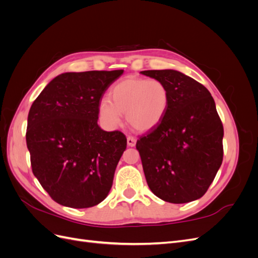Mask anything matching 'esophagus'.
<instances>
[{"label":"esophagus","instance_id":"obj_1","mask_svg":"<svg viewBox=\"0 0 258 258\" xmlns=\"http://www.w3.org/2000/svg\"><path fill=\"white\" fill-rule=\"evenodd\" d=\"M136 143H137V140H136L135 137L129 136V137L127 138V144H128V146L134 147V146L136 145Z\"/></svg>","mask_w":258,"mask_h":258}]
</instances>
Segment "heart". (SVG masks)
Wrapping results in <instances>:
<instances>
[{
	"label": "heart",
	"mask_w": 258,
	"mask_h": 258,
	"mask_svg": "<svg viewBox=\"0 0 258 258\" xmlns=\"http://www.w3.org/2000/svg\"><path fill=\"white\" fill-rule=\"evenodd\" d=\"M170 103V92L161 81L127 76L111 89V99L99 103V114L106 126L114 128L126 114L130 126L138 131H150L165 117Z\"/></svg>",
	"instance_id": "b5f03b06"
}]
</instances>
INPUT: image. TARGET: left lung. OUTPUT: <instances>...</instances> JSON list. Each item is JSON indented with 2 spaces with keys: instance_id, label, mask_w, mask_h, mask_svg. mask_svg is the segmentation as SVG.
Wrapping results in <instances>:
<instances>
[{
  "instance_id": "1",
  "label": "left lung",
  "mask_w": 258,
  "mask_h": 258,
  "mask_svg": "<svg viewBox=\"0 0 258 258\" xmlns=\"http://www.w3.org/2000/svg\"><path fill=\"white\" fill-rule=\"evenodd\" d=\"M141 74L161 81L170 92L161 122L137 141L147 185L171 204L197 200L223 161L224 128L214 99L204 85L175 70Z\"/></svg>"
}]
</instances>
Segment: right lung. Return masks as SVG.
<instances>
[{"label":"right lung","mask_w":258,"mask_h":258,"mask_svg":"<svg viewBox=\"0 0 258 258\" xmlns=\"http://www.w3.org/2000/svg\"><path fill=\"white\" fill-rule=\"evenodd\" d=\"M123 70L68 72L46 86L28 115L33 174L59 205L85 209L111 190L127 139L98 124L99 103Z\"/></svg>","instance_id":"obj_1"}]
</instances>
